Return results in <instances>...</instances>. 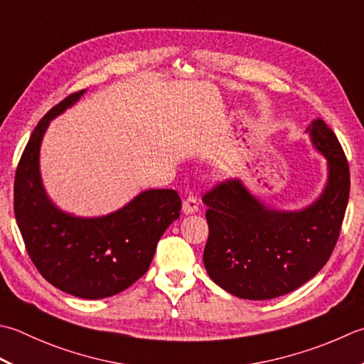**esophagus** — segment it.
Returning <instances> with one entry per match:
<instances>
[{
  "label": "esophagus",
  "instance_id": "obj_1",
  "mask_svg": "<svg viewBox=\"0 0 364 364\" xmlns=\"http://www.w3.org/2000/svg\"><path fill=\"white\" fill-rule=\"evenodd\" d=\"M183 211L186 215H192V213L198 211V198L194 196H188L183 202Z\"/></svg>",
  "mask_w": 364,
  "mask_h": 364
}]
</instances>
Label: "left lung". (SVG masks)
I'll list each match as a JSON object with an SVG mask.
<instances>
[{
  "instance_id": "1",
  "label": "left lung",
  "mask_w": 364,
  "mask_h": 364,
  "mask_svg": "<svg viewBox=\"0 0 364 364\" xmlns=\"http://www.w3.org/2000/svg\"><path fill=\"white\" fill-rule=\"evenodd\" d=\"M308 131L328 161V181L304 210L268 208L241 180L220 181L202 197L210 227L206 273L235 296L269 300L294 291L323 268L338 243L350 192L348 164L323 119L312 121Z\"/></svg>"
}]
</instances>
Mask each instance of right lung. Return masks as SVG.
Masks as SVG:
<instances>
[{"mask_svg":"<svg viewBox=\"0 0 364 364\" xmlns=\"http://www.w3.org/2000/svg\"><path fill=\"white\" fill-rule=\"evenodd\" d=\"M83 92L63 99L34 127L17 166L14 213L42 277L66 294L99 300L119 294L146 273L159 238L180 218L181 198L173 189H149L102 218H75L56 208L41 181V141L50 119Z\"/></svg>","mask_w":364,"mask_h":364,"instance_id":"add662e5","label":"right lung"}]
</instances>
